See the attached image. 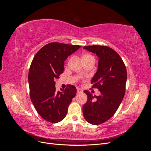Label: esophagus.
I'll use <instances>...</instances> for the list:
<instances>
[{"label": "esophagus", "mask_w": 151, "mask_h": 151, "mask_svg": "<svg viewBox=\"0 0 151 151\" xmlns=\"http://www.w3.org/2000/svg\"><path fill=\"white\" fill-rule=\"evenodd\" d=\"M83 90H81V89H79V88H77V94H79V93H83Z\"/></svg>", "instance_id": "esophagus-1"}]
</instances>
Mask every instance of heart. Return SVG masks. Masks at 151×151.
I'll return each mask as SVG.
<instances>
[{
  "label": "heart",
  "mask_w": 151,
  "mask_h": 151,
  "mask_svg": "<svg viewBox=\"0 0 151 151\" xmlns=\"http://www.w3.org/2000/svg\"><path fill=\"white\" fill-rule=\"evenodd\" d=\"M84 56H90V55H84L83 57H84Z\"/></svg>",
  "instance_id": "1"
}]
</instances>
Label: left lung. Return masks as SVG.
<instances>
[{"mask_svg": "<svg viewBox=\"0 0 151 151\" xmlns=\"http://www.w3.org/2000/svg\"><path fill=\"white\" fill-rule=\"evenodd\" d=\"M83 48L99 58L98 70L91 84L93 88L99 89L101 94L93 96L88 91H84L88 101L83 106L86 120L97 125L111 118L119 107L125 93L127 73L122 58L112 48L100 45Z\"/></svg>", "mask_w": 151, "mask_h": 151, "instance_id": "1", "label": "left lung"}]
</instances>
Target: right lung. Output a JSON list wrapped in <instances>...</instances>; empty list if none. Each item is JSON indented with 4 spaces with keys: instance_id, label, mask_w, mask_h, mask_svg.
Listing matches in <instances>:
<instances>
[{
    "instance_id": "add662e5",
    "label": "right lung",
    "mask_w": 151,
    "mask_h": 151,
    "mask_svg": "<svg viewBox=\"0 0 151 151\" xmlns=\"http://www.w3.org/2000/svg\"><path fill=\"white\" fill-rule=\"evenodd\" d=\"M81 47L61 43H50L36 53L28 74L30 98L36 111L43 119L56 123L67 113L77 89L67 85L64 90L56 91L55 80L63 72L64 61Z\"/></svg>"
}]
</instances>
